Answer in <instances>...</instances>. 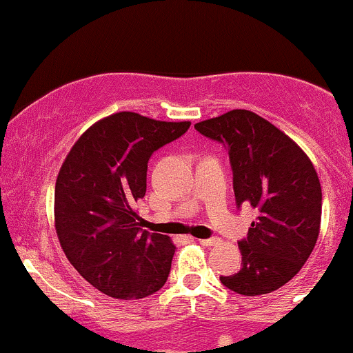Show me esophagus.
Here are the masks:
<instances>
[{"label":"esophagus","mask_w":353,"mask_h":353,"mask_svg":"<svg viewBox=\"0 0 353 353\" xmlns=\"http://www.w3.org/2000/svg\"><path fill=\"white\" fill-rule=\"evenodd\" d=\"M199 243H201L202 247H212V245H218L219 239H201L199 240Z\"/></svg>","instance_id":"1"}]
</instances>
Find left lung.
<instances>
[{
    "label": "left lung",
    "mask_w": 353,
    "mask_h": 353,
    "mask_svg": "<svg viewBox=\"0 0 353 353\" xmlns=\"http://www.w3.org/2000/svg\"><path fill=\"white\" fill-rule=\"evenodd\" d=\"M195 128L226 145L236 205L257 211L239 243L242 268L219 280L240 295L271 294L302 270L319 236L323 192L316 168L295 141L249 110H232Z\"/></svg>",
    "instance_id": "8db88e82"
}]
</instances>
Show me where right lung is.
<instances>
[{
	"instance_id": "1",
	"label": "right lung",
	"mask_w": 353,
	"mask_h": 353,
	"mask_svg": "<svg viewBox=\"0 0 353 353\" xmlns=\"http://www.w3.org/2000/svg\"><path fill=\"white\" fill-rule=\"evenodd\" d=\"M190 121L120 111L90 125L73 144L54 187V228L66 259L104 295L144 299L163 288L175 243L137 223L148 161Z\"/></svg>"
}]
</instances>
